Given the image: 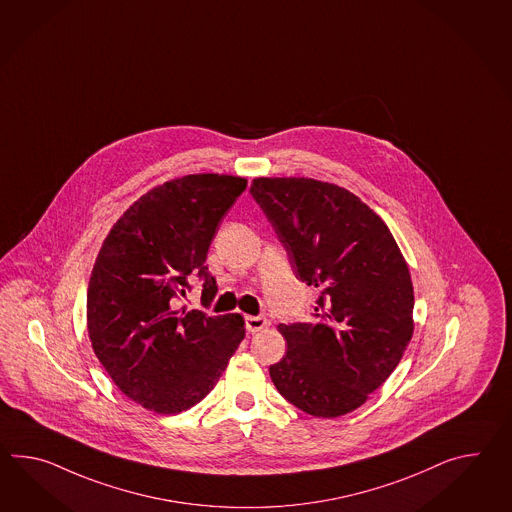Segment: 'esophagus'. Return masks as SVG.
Here are the masks:
<instances>
[{"label": "esophagus", "instance_id": "obj_1", "mask_svg": "<svg viewBox=\"0 0 512 512\" xmlns=\"http://www.w3.org/2000/svg\"><path fill=\"white\" fill-rule=\"evenodd\" d=\"M268 325V320L264 316H246V329L250 333H257L261 331L262 327Z\"/></svg>", "mask_w": 512, "mask_h": 512}]
</instances>
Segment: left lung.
<instances>
[{"instance_id":"8db88e82","label":"left lung","mask_w":512,"mask_h":512,"mask_svg":"<svg viewBox=\"0 0 512 512\" xmlns=\"http://www.w3.org/2000/svg\"><path fill=\"white\" fill-rule=\"evenodd\" d=\"M250 192L296 277L320 292L312 322L279 325L287 353L270 366L275 388L318 418L355 411L411 342L409 266L387 224L346 188L307 177H257Z\"/></svg>"}]
</instances>
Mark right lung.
<instances>
[{"instance_id": "right-lung-1", "label": "right lung", "mask_w": 512, "mask_h": 512, "mask_svg": "<svg viewBox=\"0 0 512 512\" xmlns=\"http://www.w3.org/2000/svg\"><path fill=\"white\" fill-rule=\"evenodd\" d=\"M246 185L218 174L166 181L103 240L88 283V337L114 385L148 411L177 414L200 403L246 335L240 314L179 309L192 274L203 279V300L216 296L207 251Z\"/></svg>"}]
</instances>
